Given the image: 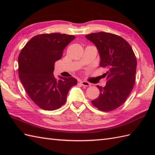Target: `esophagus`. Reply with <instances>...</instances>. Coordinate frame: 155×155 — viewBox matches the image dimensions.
Wrapping results in <instances>:
<instances>
[{"label":"esophagus","instance_id":"obj_1","mask_svg":"<svg viewBox=\"0 0 155 155\" xmlns=\"http://www.w3.org/2000/svg\"><path fill=\"white\" fill-rule=\"evenodd\" d=\"M80 83L81 84V85H83V86H84V87H89V86H91V84L89 83H88V82L84 81H81Z\"/></svg>","mask_w":155,"mask_h":155}]
</instances>
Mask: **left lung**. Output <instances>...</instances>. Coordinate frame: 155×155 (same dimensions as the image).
Returning <instances> with one entry per match:
<instances>
[{"mask_svg": "<svg viewBox=\"0 0 155 155\" xmlns=\"http://www.w3.org/2000/svg\"><path fill=\"white\" fill-rule=\"evenodd\" d=\"M85 37L96 45L101 67L108 69L103 74L107 77L106 86H97L100 94L91 103L102 111L115 110L126 101L135 83V54L128 42L117 35L99 32Z\"/></svg>", "mask_w": 155, "mask_h": 155, "instance_id": "obj_1", "label": "left lung"}]
</instances>
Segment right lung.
<instances>
[{
    "label": "right lung",
    "mask_w": 155,
    "mask_h": 155,
    "mask_svg": "<svg viewBox=\"0 0 155 155\" xmlns=\"http://www.w3.org/2000/svg\"><path fill=\"white\" fill-rule=\"evenodd\" d=\"M74 38L73 35L61 33L36 35L20 52L19 78L29 97L42 109L61 108L69 89L77 84L72 77H59L57 80L53 74L55 62L62 58L64 48Z\"/></svg>",
    "instance_id": "obj_1"
}]
</instances>
